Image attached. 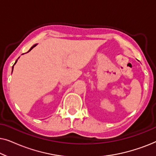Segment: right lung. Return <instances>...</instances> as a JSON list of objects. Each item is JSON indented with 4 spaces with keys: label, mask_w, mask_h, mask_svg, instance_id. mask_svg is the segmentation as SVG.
I'll return each instance as SVG.
<instances>
[{
    "label": "right lung",
    "mask_w": 156,
    "mask_h": 156,
    "mask_svg": "<svg viewBox=\"0 0 156 156\" xmlns=\"http://www.w3.org/2000/svg\"><path fill=\"white\" fill-rule=\"evenodd\" d=\"M37 44H34V45H33V46H32V47H31V48H30V50H29V51H28V52H30V50H32V49H33V48H35V47L36 45H37ZM17 61H18V59H17V60L16 61V62H15V64H14V65H13V66H12V70H13V67H14V65H16V62H17Z\"/></svg>",
    "instance_id": "1"
}]
</instances>
